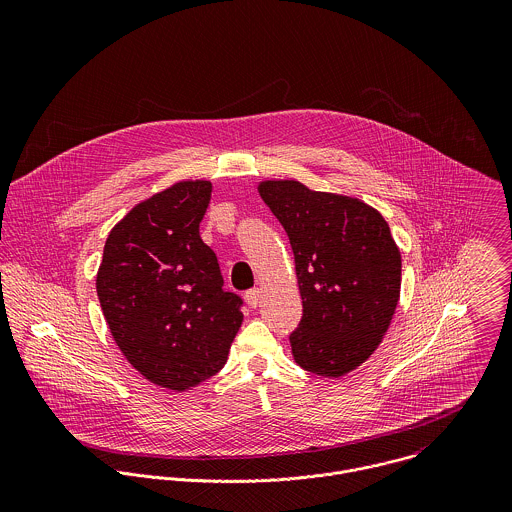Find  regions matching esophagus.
<instances>
[{"label": "esophagus", "instance_id": "34e87169", "mask_svg": "<svg viewBox=\"0 0 512 512\" xmlns=\"http://www.w3.org/2000/svg\"><path fill=\"white\" fill-rule=\"evenodd\" d=\"M260 290L258 288H252V290H248V292L244 293V299H246V303L250 305V307H258V303H260Z\"/></svg>", "mask_w": 512, "mask_h": 512}]
</instances>
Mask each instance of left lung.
<instances>
[{"mask_svg":"<svg viewBox=\"0 0 512 512\" xmlns=\"http://www.w3.org/2000/svg\"><path fill=\"white\" fill-rule=\"evenodd\" d=\"M260 197L288 232L303 315L290 335L295 363L343 376L376 351L400 299L402 260L388 222L363 201L262 181Z\"/></svg>","mask_w":512,"mask_h":512,"instance_id":"1","label":"left lung"}]
</instances>
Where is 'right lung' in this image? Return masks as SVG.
<instances>
[{
  "mask_svg": "<svg viewBox=\"0 0 512 512\" xmlns=\"http://www.w3.org/2000/svg\"><path fill=\"white\" fill-rule=\"evenodd\" d=\"M209 181H179L136 205L108 234L96 292L110 333L142 376L175 392L226 363L242 299L226 292L199 224Z\"/></svg>",
  "mask_w": 512,
  "mask_h": 512,
  "instance_id": "right-lung-1",
  "label": "right lung"
}]
</instances>
